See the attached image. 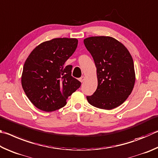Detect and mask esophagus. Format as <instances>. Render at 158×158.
Segmentation results:
<instances>
[{
	"mask_svg": "<svg viewBox=\"0 0 158 158\" xmlns=\"http://www.w3.org/2000/svg\"><path fill=\"white\" fill-rule=\"evenodd\" d=\"M85 76H82L81 77H80L79 81H81V82H83V81H85Z\"/></svg>",
	"mask_w": 158,
	"mask_h": 158,
	"instance_id": "obj_1",
	"label": "esophagus"
}]
</instances>
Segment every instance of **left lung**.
Returning <instances> with one entry per match:
<instances>
[{
    "instance_id": "obj_1",
    "label": "left lung",
    "mask_w": 158,
    "mask_h": 158,
    "mask_svg": "<svg viewBox=\"0 0 158 158\" xmlns=\"http://www.w3.org/2000/svg\"><path fill=\"white\" fill-rule=\"evenodd\" d=\"M94 59L97 73L98 87L87 96L92 106L112 110L121 106L133 89L135 73L133 60L123 44L111 37L99 36L84 40Z\"/></svg>"
}]
</instances>
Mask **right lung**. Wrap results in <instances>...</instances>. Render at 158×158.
Returning <instances> with one entry per match:
<instances>
[{
  "mask_svg": "<svg viewBox=\"0 0 158 158\" xmlns=\"http://www.w3.org/2000/svg\"><path fill=\"white\" fill-rule=\"evenodd\" d=\"M77 39L55 38L38 45L25 62L21 85L34 106L52 112L66 104L81 82L71 76V65L64 63L76 51Z\"/></svg>",
  "mask_w": 158,
  "mask_h": 158,
  "instance_id": "right-lung-1",
  "label": "right lung"
}]
</instances>
